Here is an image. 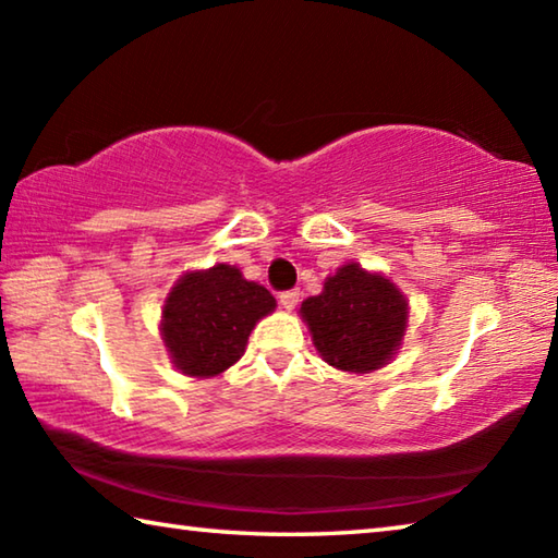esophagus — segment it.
<instances>
[{
    "label": "esophagus",
    "instance_id": "1",
    "mask_svg": "<svg viewBox=\"0 0 558 558\" xmlns=\"http://www.w3.org/2000/svg\"><path fill=\"white\" fill-rule=\"evenodd\" d=\"M298 300H300V290H286V292H280V305L286 307V310H295Z\"/></svg>",
    "mask_w": 558,
    "mask_h": 558
}]
</instances>
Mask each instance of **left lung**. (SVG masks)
I'll return each mask as SVG.
<instances>
[{
	"label": "left lung",
	"mask_w": 558,
	"mask_h": 558,
	"mask_svg": "<svg viewBox=\"0 0 558 558\" xmlns=\"http://www.w3.org/2000/svg\"><path fill=\"white\" fill-rule=\"evenodd\" d=\"M317 352L342 372L366 374L389 362L405 329V300L391 280L349 263L300 307Z\"/></svg>",
	"instance_id": "8db88e82"
}]
</instances>
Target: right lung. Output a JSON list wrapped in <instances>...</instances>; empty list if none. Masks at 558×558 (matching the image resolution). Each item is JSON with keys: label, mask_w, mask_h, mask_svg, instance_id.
Wrapping results in <instances>:
<instances>
[{"label": "right lung", "mask_w": 558, "mask_h": 558, "mask_svg": "<svg viewBox=\"0 0 558 558\" xmlns=\"http://www.w3.org/2000/svg\"><path fill=\"white\" fill-rule=\"evenodd\" d=\"M272 310L266 288L221 263L177 282L162 310V337L177 369L209 379L239 362L251 329Z\"/></svg>", "instance_id": "obj_1"}]
</instances>
